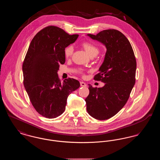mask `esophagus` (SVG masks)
Returning a JSON list of instances; mask_svg holds the SVG:
<instances>
[{
  "mask_svg": "<svg viewBox=\"0 0 160 160\" xmlns=\"http://www.w3.org/2000/svg\"><path fill=\"white\" fill-rule=\"evenodd\" d=\"M80 86H83V87H86V84L85 83L83 82H80Z\"/></svg>",
  "mask_w": 160,
  "mask_h": 160,
  "instance_id": "esophagus-1",
  "label": "esophagus"
}]
</instances>
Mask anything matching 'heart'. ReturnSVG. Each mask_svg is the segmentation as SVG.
I'll return each instance as SVG.
<instances>
[{
    "mask_svg": "<svg viewBox=\"0 0 160 160\" xmlns=\"http://www.w3.org/2000/svg\"><path fill=\"white\" fill-rule=\"evenodd\" d=\"M81 46L85 50V51L89 54L91 56H96L99 53V48L88 41H84L80 44ZM74 48L71 45L65 47L64 50V54L67 58H70L73 53Z\"/></svg>",
    "mask_w": 160,
    "mask_h": 160,
    "instance_id": "1",
    "label": "heart"
}]
</instances>
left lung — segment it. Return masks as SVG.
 <instances>
[{
	"instance_id": "obj_1",
	"label": "left lung",
	"mask_w": 160,
	"mask_h": 160,
	"mask_svg": "<svg viewBox=\"0 0 160 160\" xmlns=\"http://www.w3.org/2000/svg\"><path fill=\"white\" fill-rule=\"evenodd\" d=\"M107 48L104 61L93 79L105 83L102 88L89 84L85 99L88 113L98 120H106L117 114L127 103L136 82V59L128 39L116 29L88 34Z\"/></svg>"
}]
</instances>
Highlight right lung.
Returning <instances> with one entry per match:
<instances>
[{"label": "right lung", "mask_w": 160, "mask_h": 160, "mask_svg": "<svg viewBox=\"0 0 160 160\" xmlns=\"http://www.w3.org/2000/svg\"><path fill=\"white\" fill-rule=\"evenodd\" d=\"M78 37L57 26H47L32 39L26 54L22 67L24 86L34 108L47 118L62 114L69 95L80 86L71 78L62 83L57 73L59 65L65 62V47Z\"/></svg>", "instance_id": "add662e5"}]
</instances>
